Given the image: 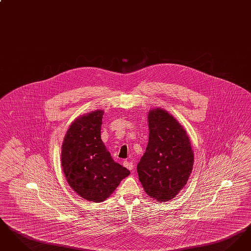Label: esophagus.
Masks as SVG:
<instances>
[{"mask_svg":"<svg viewBox=\"0 0 251 251\" xmlns=\"http://www.w3.org/2000/svg\"><path fill=\"white\" fill-rule=\"evenodd\" d=\"M123 165H124V167H127L129 170H132L133 169V163L132 162H130V161H124L123 162Z\"/></svg>","mask_w":251,"mask_h":251,"instance_id":"obj_1","label":"esophagus"}]
</instances>
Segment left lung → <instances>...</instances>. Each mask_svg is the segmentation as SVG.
I'll list each match as a JSON object with an SVG mask.
<instances>
[{
  "instance_id": "8db88e82",
  "label": "left lung",
  "mask_w": 251,
  "mask_h": 251,
  "mask_svg": "<svg viewBox=\"0 0 251 251\" xmlns=\"http://www.w3.org/2000/svg\"><path fill=\"white\" fill-rule=\"evenodd\" d=\"M148 119L149 143L137 173L146 193L164 202L175 198L186 184L194 153L186 131L167 111L151 110Z\"/></svg>"
}]
</instances>
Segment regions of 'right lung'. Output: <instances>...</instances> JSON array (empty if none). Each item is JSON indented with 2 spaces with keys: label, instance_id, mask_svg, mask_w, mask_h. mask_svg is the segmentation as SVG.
Instances as JSON below:
<instances>
[{
  "label": "right lung",
  "instance_id": "obj_1",
  "mask_svg": "<svg viewBox=\"0 0 251 251\" xmlns=\"http://www.w3.org/2000/svg\"><path fill=\"white\" fill-rule=\"evenodd\" d=\"M103 111L75 120L67 131L61 152L64 174L70 186L84 200L101 202L130 171L116 163L100 139Z\"/></svg>",
  "mask_w": 251,
  "mask_h": 251
}]
</instances>
